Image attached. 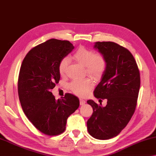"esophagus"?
<instances>
[{
    "label": "esophagus",
    "mask_w": 156,
    "mask_h": 156,
    "mask_svg": "<svg viewBox=\"0 0 156 156\" xmlns=\"http://www.w3.org/2000/svg\"><path fill=\"white\" fill-rule=\"evenodd\" d=\"M80 105H85L86 101L83 99H82V98H80Z\"/></svg>",
    "instance_id": "34e87169"
}]
</instances>
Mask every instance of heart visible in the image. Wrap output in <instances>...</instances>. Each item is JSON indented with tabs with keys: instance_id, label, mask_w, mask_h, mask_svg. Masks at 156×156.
Wrapping results in <instances>:
<instances>
[{
	"instance_id": "obj_1",
	"label": "heart",
	"mask_w": 156,
	"mask_h": 156,
	"mask_svg": "<svg viewBox=\"0 0 156 156\" xmlns=\"http://www.w3.org/2000/svg\"><path fill=\"white\" fill-rule=\"evenodd\" d=\"M74 58L85 66L88 75L95 79H99L106 70L107 61L104 54L96 53L91 49L80 47L74 54ZM70 60L68 57L63 58L60 62L58 70L61 75L65 76L68 73ZM93 81L90 78L76 79L70 83V90L75 94L84 96L93 87Z\"/></svg>"
}]
</instances>
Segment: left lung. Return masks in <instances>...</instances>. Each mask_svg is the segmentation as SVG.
<instances>
[{"label": "left lung", "mask_w": 156, "mask_h": 156, "mask_svg": "<svg viewBox=\"0 0 156 156\" xmlns=\"http://www.w3.org/2000/svg\"><path fill=\"white\" fill-rule=\"evenodd\" d=\"M94 48L105 55L107 61L94 96L106 99L107 104L102 107L88 100L93 112L87 121V129L93 137L109 140L121 133L135 111L140 74L135 58L126 48L113 42H96Z\"/></svg>", "instance_id": "left-lung-1"}]
</instances>
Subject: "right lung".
Here are the masks:
<instances>
[{
  "label": "right lung",
  "instance_id": "right-lung-1",
  "mask_svg": "<svg viewBox=\"0 0 156 156\" xmlns=\"http://www.w3.org/2000/svg\"><path fill=\"white\" fill-rule=\"evenodd\" d=\"M67 40L50 39L33 47L21 66L18 93L23 111L41 133L58 135L66 130L67 119L80 106V100L71 93L55 99L51 92L60 80L58 66L74 49Z\"/></svg>",
  "mask_w": 156,
  "mask_h": 156
}]
</instances>
